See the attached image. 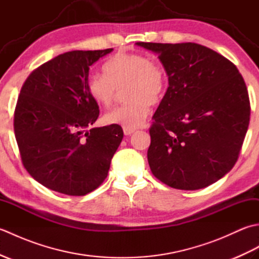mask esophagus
Wrapping results in <instances>:
<instances>
[{"mask_svg": "<svg viewBox=\"0 0 259 259\" xmlns=\"http://www.w3.org/2000/svg\"><path fill=\"white\" fill-rule=\"evenodd\" d=\"M135 129H128V128H123V134L125 135V136H130V135H133L134 133H135Z\"/></svg>", "mask_w": 259, "mask_h": 259, "instance_id": "34e87169", "label": "esophagus"}]
</instances>
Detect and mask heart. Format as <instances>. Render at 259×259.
Segmentation results:
<instances>
[{
    "mask_svg": "<svg viewBox=\"0 0 259 259\" xmlns=\"http://www.w3.org/2000/svg\"><path fill=\"white\" fill-rule=\"evenodd\" d=\"M104 75L92 73L87 78L85 89L96 103L108 107L117 90L125 89L124 106L113 108L103 115L108 124L128 129L138 128L155 106L162 100L168 85L167 72L162 65L142 53L120 52L103 65Z\"/></svg>",
    "mask_w": 259,
    "mask_h": 259,
    "instance_id": "1",
    "label": "heart"
}]
</instances>
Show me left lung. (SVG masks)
I'll return each mask as SVG.
<instances>
[{
  "label": "left lung",
  "instance_id": "1",
  "mask_svg": "<svg viewBox=\"0 0 259 259\" xmlns=\"http://www.w3.org/2000/svg\"><path fill=\"white\" fill-rule=\"evenodd\" d=\"M136 45L158 54L169 82L149 130L151 172L181 190L216 183L237 161L248 129L243 76L228 59L197 43Z\"/></svg>",
  "mask_w": 259,
  "mask_h": 259
}]
</instances>
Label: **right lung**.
Returning a JSON list of instances; mask_svg holds the SVG:
<instances>
[{
    "label": "right lung",
    "instance_id": "1",
    "mask_svg": "<svg viewBox=\"0 0 259 259\" xmlns=\"http://www.w3.org/2000/svg\"><path fill=\"white\" fill-rule=\"evenodd\" d=\"M113 49L70 51L42 64L22 85L14 133L22 162L37 183L84 196L107 178L122 128H91L99 106L85 89L89 69Z\"/></svg>",
    "mask_w": 259,
    "mask_h": 259
}]
</instances>
